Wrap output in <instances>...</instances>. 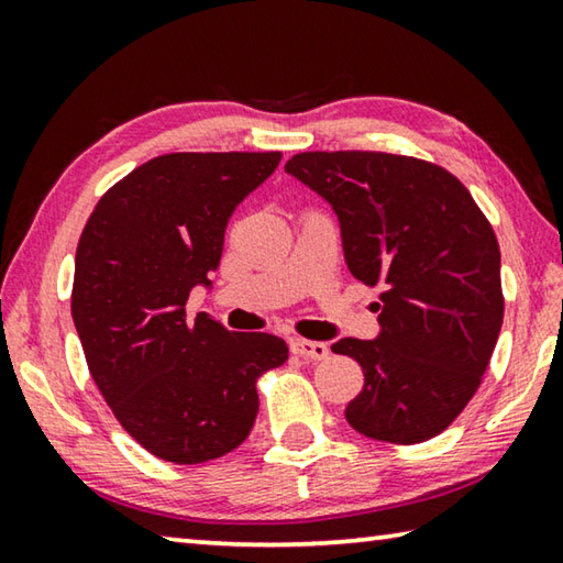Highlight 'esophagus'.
<instances>
[{"instance_id": "esophagus-1", "label": "esophagus", "mask_w": 563, "mask_h": 563, "mask_svg": "<svg viewBox=\"0 0 563 563\" xmlns=\"http://www.w3.org/2000/svg\"><path fill=\"white\" fill-rule=\"evenodd\" d=\"M292 355L305 357V360H325L330 350L325 342H312V340H290Z\"/></svg>"}]
</instances>
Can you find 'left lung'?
Returning a JSON list of instances; mask_svg holds the SVG:
<instances>
[{"label":"left lung","mask_w":563,"mask_h":563,"mask_svg":"<svg viewBox=\"0 0 563 563\" xmlns=\"http://www.w3.org/2000/svg\"><path fill=\"white\" fill-rule=\"evenodd\" d=\"M285 170L338 213L350 273L383 288L379 335L332 345L365 373L350 427L393 444L432 440L479 389L501 330L492 223L460 178L422 158L305 151Z\"/></svg>","instance_id":"1"}]
</instances>
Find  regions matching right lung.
Wrapping results in <instances>:
<instances>
[{"instance_id": "1", "label": "right lung", "mask_w": 563, "mask_h": 563, "mask_svg": "<svg viewBox=\"0 0 563 563\" xmlns=\"http://www.w3.org/2000/svg\"><path fill=\"white\" fill-rule=\"evenodd\" d=\"M265 154H166L99 198L76 245L71 318L113 417L158 460L233 452L258 415L255 383L288 360L268 332H231L186 302L211 285L228 218L280 164Z\"/></svg>"}]
</instances>
